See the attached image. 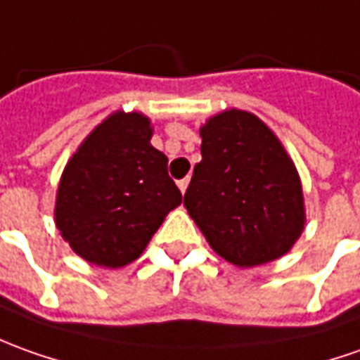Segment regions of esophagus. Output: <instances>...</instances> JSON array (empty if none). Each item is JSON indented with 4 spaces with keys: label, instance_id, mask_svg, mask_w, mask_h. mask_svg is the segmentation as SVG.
I'll use <instances>...</instances> for the list:
<instances>
[{
    "label": "esophagus",
    "instance_id": "34e87169",
    "mask_svg": "<svg viewBox=\"0 0 360 360\" xmlns=\"http://www.w3.org/2000/svg\"><path fill=\"white\" fill-rule=\"evenodd\" d=\"M177 185H179L181 193H185V191H187V187H189V177H185V179L177 181Z\"/></svg>",
    "mask_w": 360,
    "mask_h": 360
}]
</instances>
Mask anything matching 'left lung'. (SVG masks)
<instances>
[{
	"label": "left lung",
	"instance_id": "8db88e82",
	"mask_svg": "<svg viewBox=\"0 0 360 360\" xmlns=\"http://www.w3.org/2000/svg\"><path fill=\"white\" fill-rule=\"evenodd\" d=\"M200 155L183 205L226 262L252 268L290 252L305 224L302 181L272 129L244 110L200 128Z\"/></svg>",
	"mask_w": 360,
	"mask_h": 360
}]
</instances>
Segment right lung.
I'll use <instances>...</instances> for the list:
<instances>
[{
  "instance_id": "add662e5",
  "label": "right lung",
  "mask_w": 360,
  "mask_h": 360,
  "mask_svg": "<svg viewBox=\"0 0 360 360\" xmlns=\"http://www.w3.org/2000/svg\"><path fill=\"white\" fill-rule=\"evenodd\" d=\"M151 122L139 112H114L90 131L58 183L55 222L86 262L122 268L179 207L181 191L155 149Z\"/></svg>"
}]
</instances>
